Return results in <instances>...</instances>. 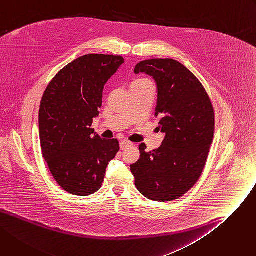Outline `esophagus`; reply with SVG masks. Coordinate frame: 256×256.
Returning a JSON list of instances; mask_svg holds the SVG:
<instances>
[{"mask_svg":"<svg viewBox=\"0 0 256 256\" xmlns=\"http://www.w3.org/2000/svg\"><path fill=\"white\" fill-rule=\"evenodd\" d=\"M132 143H130V142L122 141V142L120 143V149H122V150H126L128 147H130V146H132Z\"/></svg>","mask_w":256,"mask_h":256,"instance_id":"1","label":"esophagus"}]
</instances>
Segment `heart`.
I'll list each match as a JSON object with an SVG mask.
<instances>
[{
    "label": "heart",
    "mask_w": 256,
    "mask_h": 256,
    "mask_svg": "<svg viewBox=\"0 0 256 256\" xmlns=\"http://www.w3.org/2000/svg\"><path fill=\"white\" fill-rule=\"evenodd\" d=\"M145 84H151L150 81H148L147 79H144V78H141V79H137L134 80L132 84V86H134V85H145Z\"/></svg>",
    "instance_id": "obj_1"
}]
</instances>
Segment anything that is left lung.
<instances>
[{
	"mask_svg": "<svg viewBox=\"0 0 256 256\" xmlns=\"http://www.w3.org/2000/svg\"><path fill=\"white\" fill-rule=\"evenodd\" d=\"M134 73L151 76L158 85L156 117L164 139L130 164L137 190L156 202L174 200L196 183L205 168L214 136V110L198 79L179 62L153 58L140 62Z\"/></svg>",
	"mask_w": 256,
	"mask_h": 256,
	"instance_id": "1",
	"label": "left lung"
}]
</instances>
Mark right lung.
I'll list each match as a JSON object with an SVG mask.
<instances>
[{
    "instance_id": "1",
    "label": "right lung",
    "mask_w": 256,
    "mask_h": 256,
    "mask_svg": "<svg viewBox=\"0 0 256 256\" xmlns=\"http://www.w3.org/2000/svg\"><path fill=\"white\" fill-rule=\"evenodd\" d=\"M124 62L118 56H80L62 68L42 96V154L54 180L71 194L96 192L119 151L116 139H102L92 124L98 116L105 84Z\"/></svg>"
}]
</instances>
